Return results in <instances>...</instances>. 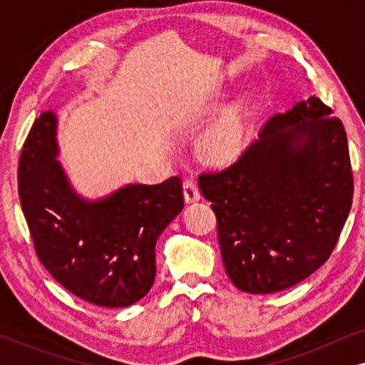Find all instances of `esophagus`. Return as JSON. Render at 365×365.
<instances>
[{
  "label": "esophagus",
  "mask_w": 365,
  "mask_h": 365,
  "mask_svg": "<svg viewBox=\"0 0 365 365\" xmlns=\"http://www.w3.org/2000/svg\"><path fill=\"white\" fill-rule=\"evenodd\" d=\"M201 197V192H199L197 184L192 181V179H186L184 181V199L186 202H196Z\"/></svg>",
  "instance_id": "1"
}]
</instances>
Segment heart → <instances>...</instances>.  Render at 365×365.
I'll use <instances>...</instances> for the list:
<instances>
[{"mask_svg":"<svg viewBox=\"0 0 365 365\" xmlns=\"http://www.w3.org/2000/svg\"><path fill=\"white\" fill-rule=\"evenodd\" d=\"M241 146V124L236 118L226 119L201 141L202 156L212 163H226L239 153Z\"/></svg>","mask_w":365,"mask_h":365,"instance_id":"b5f03b06","label":"heart"}]
</instances>
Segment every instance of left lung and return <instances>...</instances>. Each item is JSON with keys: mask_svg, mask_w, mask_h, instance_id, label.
Returning <instances> with one entry per match:
<instances>
[{"mask_svg": "<svg viewBox=\"0 0 365 365\" xmlns=\"http://www.w3.org/2000/svg\"><path fill=\"white\" fill-rule=\"evenodd\" d=\"M316 96L274 114L236 161L201 173L229 279L249 294L296 286L331 256L354 176L347 134Z\"/></svg>", "mask_w": 365, "mask_h": 365, "instance_id": "left-lung-1", "label": "left lung"}]
</instances>
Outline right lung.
<instances>
[{"mask_svg": "<svg viewBox=\"0 0 365 365\" xmlns=\"http://www.w3.org/2000/svg\"><path fill=\"white\" fill-rule=\"evenodd\" d=\"M56 116L33 123L18 163V194L34 251L64 289L103 307H128L156 277V241L184 207L182 182L128 184L88 202L56 161Z\"/></svg>", "mask_w": 365, "mask_h": 365, "instance_id": "1", "label": "right lung"}]
</instances>
